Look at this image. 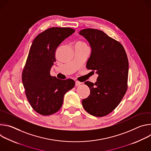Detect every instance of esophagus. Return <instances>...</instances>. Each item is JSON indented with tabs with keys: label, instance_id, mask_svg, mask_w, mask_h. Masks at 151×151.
<instances>
[{
	"label": "esophagus",
	"instance_id": "34e87169",
	"mask_svg": "<svg viewBox=\"0 0 151 151\" xmlns=\"http://www.w3.org/2000/svg\"><path fill=\"white\" fill-rule=\"evenodd\" d=\"M81 84V83L80 82H78V81L75 82V85L76 86V87H79V86H80Z\"/></svg>",
	"mask_w": 151,
	"mask_h": 151
}]
</instances>
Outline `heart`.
Listing matches in <instances>:
<instances>
[{"mask_svg": "<svg viewBox=\"0 0 151 151\" xmlns=\"http://www.w3.org/2000/svg\"><path fill=\"white\" fill-rule=\"evenodd\" d=\"M75 47H88V46H87V44H86L84 41L80 40L76 43Z\"/></svg>", "mask_w": 151, "mask_h": 151, "instance_id": "1", "label": "heart"}]
</instances>
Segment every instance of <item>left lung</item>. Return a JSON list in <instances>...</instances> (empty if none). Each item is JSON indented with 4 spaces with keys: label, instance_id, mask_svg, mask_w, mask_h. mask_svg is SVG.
Here are the masks:
<instances>
[{
    "label": "left lung",
    "instance_id": "obj_1",
    "mask_svg": "<svg viewBox=\"0 0 151 151\" xmlns=\"http://www.w3.org/2000/svg\"><path fill=\"white\" fill-rule=\"evenodd\" d=\"M79 35L88 41L91 48L87 68L96 70L99 75L94 83L85 82L90 89V94L82 100V106L90 115L102 117L116 108L127 91V55L121 43L103 31L85 29Z\"/></svg>",
    "mask_w": 151,
    "mask_h": 151
}]
</instances>
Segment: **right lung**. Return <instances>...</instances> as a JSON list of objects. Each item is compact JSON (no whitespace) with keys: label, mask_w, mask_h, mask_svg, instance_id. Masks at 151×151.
I'll use <instances>...</instances> for the list:
<instances>
[{"label":"right lung","mask_w":151,"mask_h":151,"mask_svg":"<svg viewBox=\"0 0 151 151\" xmlns=\"http://www.w3.org/2000/svg\"><path fill=\"white\" fill-rule=\"evenodd\" d=\"M75 31L69 27L50 28L39 34L30 47L22 82L30 104L42 115L58 112L64 94L75 86L73 79L61 80L50 75L57 47Z\"/></svg>","instance_id":"add662e5"}]
</instances>
